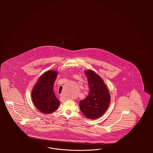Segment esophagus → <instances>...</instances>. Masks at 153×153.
Listing matches in <instances>:
<instances>
[{
	"label": "esophagus",
	"mask_w": 153,
	"mask_h": 153,
	"mask_svg": "<svg viewBox=\"0 0 153 153\" xmlns=\"http://www.w3.org/2000/svg\"><path fill=\"white\" fill-rule=\"evenodd\" d=\"M64 100H67V99H63Z\"/></svg>",
	"instance_id": "esophagus-1"
}]
</instances>
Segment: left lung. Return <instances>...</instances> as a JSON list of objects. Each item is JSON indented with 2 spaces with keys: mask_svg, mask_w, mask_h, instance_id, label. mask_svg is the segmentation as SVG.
<instances>
[{
  "mask_svg": "<svg viewBox=\"0 0 153 153\" xmlns=\"http://www.w3.org/2000/svg\"><path fill=\"white\" fill-rule=\"evenodd\" d=\"M88 80L89 94L81 100L79 105L85 117L90 120L102 117L107 111L111 102V95L103 79L94 71H85Z\"/></svg>",
  "mask_w": 153,
  "mask_h": 153,
  "instance_id": "1",
  "label": "left lung"
}]
</instances>
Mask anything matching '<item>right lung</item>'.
I'll return each mask as SVG.
<instances>
[{
	"mask_svg": "<svg viewBox=\"0 0 153 153\" xmlns=\"http://www.w3.org/2000/svg\"><path fill=\"white\" fill-rule=\"evenodd\" d=\"M58 73L55 70L46 71L39 77L33 88L31 92L33 103L42 113H51L59 106L60 101L53 91Z\"/></svg>",
	"mask_w": 153,
	"mask_h": 153,
	"instance_id": "right-lung-1",
	"label": "right lung"
}]
</instances>
